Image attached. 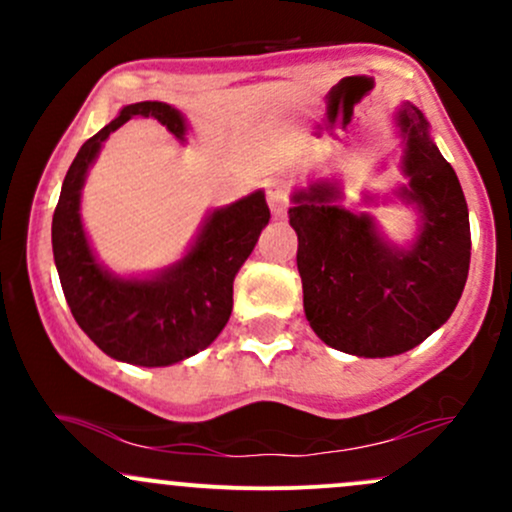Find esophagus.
Listing matches in <instances>:
<instances>
[{
	"instance_id": "34e87169",
	"label": "esophagus",
	"mask_w": 512,
	"mask_h": 512,
	"mask_svg": "<svg viewBox=\"0 0 512 512\" xmlns=\"http://www.w3.org/2000/svg\"><path fill=\"white\" fill-rule=\"evenodd\" d=\"M267 202H269V209H272L276 216H281L286 209H289L291 195H289V185H286V180L274 178L267 182Z\"/></svg>"
}]
</instances>
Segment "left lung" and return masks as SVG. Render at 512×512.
Instances as JSON below:
<instances>
[{"mask_svg": "<svg viewBox=\"0 0 512 512\" xmlns=\"http://www.w3.org/2000/svg\"><path fill=\"white\" fill-rule=\"evenodd\" d=\"M399 125L409 175L402 197L424 214L414 248L383 243L370 216L332 204L337 192L327 182L298 192L289 209L310 327L332 349L366 358L404 354L436 332L460 301L472 257L464 192L426 117L407 103Z\"/></svg>", "mask_w": 512, "mask_h": 512, "instance_id": "1", "label": "left lung"}]
</instances>
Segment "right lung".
I'll return each mask as SVG.
<instances>
[{"label":"right lung","mask_w":512,"mask_h":512,"mask_svg":"<svg viewBox=\"0 0 512 512\" xmlns=\"http://www.w3.org/2000/svg\"><path fill=\"white\" fill-rule=\"evenodd\" d=\"M134 115L154 117L175 137L185 134L178 110L158 101L127 105L93 134L62 182L52 252L69 310L91 342L117 361L154 368L195 356L219 337L233 310V279L269 223V207L255 192L214 211L185 260L156 279L125 281L103 272L81 228L79 195L101 144Z\"/></svg>","instance_id":"obj_1"}]
</instances>
